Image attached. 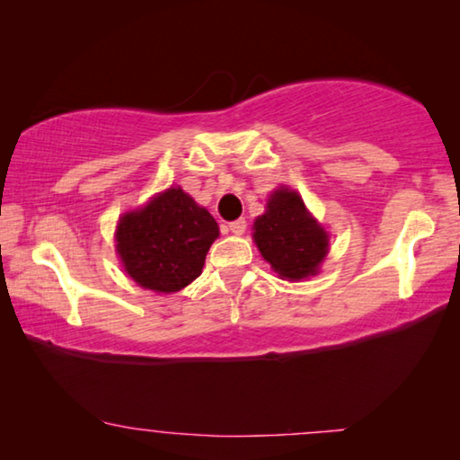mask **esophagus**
Returning a JSON list of instances; mask_svg holds the SVG:
<instances>
[{"mask_svg":"<svg viewBox=\"0 0 460 460\" xmlns=\"http://www.w3.org/2000/svg\"><path fill=\"white\" fill-rule=\"evenodd\" d=\"M245 229H247V221L245 219H237V221L229 223V231L233 233V235H243Z\"/></svg>","mask_w":460,"mask_h":460,"instance_id":"esophagus-1","label":"esophagus"}]
</instances>
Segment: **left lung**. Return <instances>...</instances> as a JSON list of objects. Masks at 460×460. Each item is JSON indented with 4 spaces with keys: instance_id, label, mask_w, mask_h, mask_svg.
<instances>
[{
    "instance_id": "1",
    "label": "left lung",
    "mask_w": 460,
    "mask_h": 460,
    "mask_svg": "<svg viewBox=\"0 0 460 460\" xmlns=\"http://www.w3.org/2000/svg\"><path fill=\"white\" fill-rule=\"evenodd\" d=\"M253 241L271 270L290 282L316 276L329 253V233L288 186L270 194L266 213L253 221Z\"/></svg>"
}]
</instances>
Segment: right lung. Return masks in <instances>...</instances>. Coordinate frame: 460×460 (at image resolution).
Returning a JSON list of instances; mask_svg holds the SVG:
<instances>
[{"mask_svg":"<svg viewBox=\"0 0 460 460\" xmlns=\"http://www.w3.org/2000/svg\"><path fill=\"white\" fill-rule=\"evenodd\" d=\"M219 225L181 186L155 194L146 207L126 213L115 231L123 270L146 290L178 292L197 279Z\"/></svg>","mask_w":460,"mask_h":460,"instance_id":"right-lung-1","label":"right lung"}]
</instances>
